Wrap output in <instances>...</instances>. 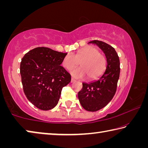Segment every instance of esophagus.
<instances>
[{"mask_svg": "<svg viewBox=\"0 0 148 148\" xmlns=\"http://www.w3.org/2000/svg\"><path fill=\"white\" fill-rule=\"evenodd\" d=\"M76 80H75L74 78H73V77H71V83H73V82H74Z\"/></svg>", "mask_w": 148, "mask_h": 148, "instance_id": "obj_1", "label": "esophagus"}]
</instances>
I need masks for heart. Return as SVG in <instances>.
<instances>
[{"instance_id":"b5f03b06","label":"heart","mask_w":148,"mask_h":148,"mask_svg":"<svg viewBox=\"0 0 148 148\" xmlns=\"http://www.w3.org/2000/svg\"><path fill=\"white\" fill-rule=\"evenodd\" d=\"M81 67L71 71L72 76L77 78L87 77L90 80L95 79L103 73L106 68V59L99 49L92 46L85 47L73 54H67L62 60V64L66 70L72 69L77 64Z\"/></svg>"}]
</instances>
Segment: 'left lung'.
I'll return each instance as SVG.
<instances>
[{
    "label": "left lung",
    "instance_id": "1",
    "mask_svg": "<svg viewBox=\"0 0 148 148\" xmlns=\"http://www.w3.org/2000/svg\"><path fill=\"white\" fill-rule=\"evenodd\" d=\"M88 44L97 45L106 58V70L98 79L89 83H82L78 92L80 104L89 112H96L109 103L116 93L120 73L119 59L113 47L104 42L92 40Z\"/></svg>",
    "mask_w": 148,
    "mask_h": 148
}]
</instances>
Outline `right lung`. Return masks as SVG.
I'll list each match as a JSON object with an SVG mask.
<instances>
[{
  "instance_id": "add662e5",
  "label": "right lung",
  "mask_w": 148,
  "mask_h": 148,
  "mask_svg": "<svg viewBox=\"0 0 148 148\" xmlns=\"http://www.w3.org/2000/svg\"><path fill=\"white\" fill-rule=\"evenodd\" d=\"M66 55L38 47L29 51L21 59L20 74L24 92L38 108H53L59 101L62 88L71 82V74L61 66Z\"/></svg>"
}]
</instances>
